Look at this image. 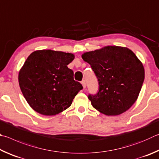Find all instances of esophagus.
Returning a JSON list of instances; mask_svg holds the SVG:
<instances>
[{
  "label": "esophagus",
  "instance_id": "obj_1",
  "mask_svg": "<svg viewBox=\"0 0 159 159\" xmlns=\"http://www.w3.org/2000/svg\"><path fill=\"white\" fill-rule=\"evenodd\" d=\"M82 84L83 86V87H84V89H85L86 87H87V84H86L85 80H82Z\"/></svg>",
  "mask_w": 159,
  "mask_h": 159
}]
</instances>
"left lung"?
<instances>
[{"instance_id":"left-lung-1","label":"left lung","mask_w":159,"mask_h":159,"mask_svg":"<svg viewBox=\"0 0 159 159\" xmlns=\"http://www.w3.org/2000/svg\"><path fill=\"white\" fill-rule=\"evenodd\" d=\"M82 58L89 63L98 81V92L88 96L96 110L116 116L135 103L144 80V69L133 51L124 47L106 46L85 52Z\"/></svg>"}]
</instances>
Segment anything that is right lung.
I'll use <instances>...</instances> for the list:
<instances>
[{"label":"right lung","mask_w":159,"mask_h":159,"mask_svg":"<svg viewBox=\"0 0 159 159\" xmlns=\"http://www.w3.org/2000/svg\"><path fill=\"white\" fill-rule=\"evenodd\" d=\"M71 53L51 49L31 53L19 72V84L33 110L45 116L58 115L70 106L83 87L68 68Z\"/></svg>","instance_id":"add662e5"}]
</instances>
